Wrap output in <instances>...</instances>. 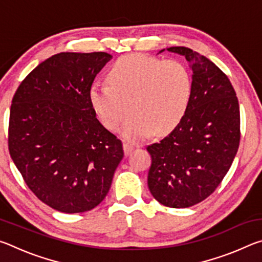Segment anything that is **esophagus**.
<instances>
[{
	"label": "esophagus",
	"mask_w": 262,
	"mask_h": 262,
	"mask_svg": "<svg viewBox=\"0 0 262 262\" xmlns=\"http://www.w3.org/2000/svg\"><path fill=\"white\" fill-rule=\"evenodd\" d=\"M122 147H123V152H125L126 156H128V155H129L133 150H134V145L130 144L129 142H125Z\"/></svg>",
	"instance_id": "esophagus-1"
}]
</instances>
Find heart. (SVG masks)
I'll use <instances>...</instances> for the list:
<instances>
[{
    "label": "heart",
    "instance_id": "b5f03b06",
    "mask_svg": "<svg viewBox=\"0 0 262 262\" xmlns=\"http://www.w3.org/2000/svg\"><path fill=\"white\" fill-rule=\"evenodd\" d=\"M110 85L96 83L89 100L97 117L108 129L120 128L129 141L152 134L166 135L183 120L193 94L189 68L179 60H163L143 54L119 59L107 75Z\"/></svg>",
    "mask_w": 262,
    "mask_h": 262
}]
</instances>
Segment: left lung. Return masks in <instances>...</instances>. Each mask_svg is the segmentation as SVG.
Listing matches in <instances>:
<instances>
[{
	"label": "left lung",
	"mask_w": 262,
	"mask_h": 262,
	"mask_svg": "<svg viewBox=\"0 0 262 262\" xmlns=\"http://www.w3.org/2000/svg\"><path fill=\"white\" fill-rule=\"evenodd\" d=\"M166 51L188 62L193 94L179 125L147 148L151 155L148 186L162 205L188 208L209 196L231 166L241 140L239 104L227 75L214 62L187 47Z\"/></svg>",
	"instance_id": "1"
}]
</instances>
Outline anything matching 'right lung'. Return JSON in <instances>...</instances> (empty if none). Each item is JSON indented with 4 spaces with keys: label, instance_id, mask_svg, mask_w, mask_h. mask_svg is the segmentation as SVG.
Wrapping results in <instances>:
<instances>
[{
    "label": "right lung",
    "instance_id": "1",
    "mask_svg": "<svg viewBox=\"0 0 262 262\" xmlns=\"http://www.w3.org/2000/svg\"><path fill=\"white\" fill-rule=\"evenodd\" d=\"M112 59L62 52L38 64L12 99L9 152L26 185L66 214L104 200L123 157L122 143L96 118L89 90Z\"/></svg>",
    "mask_w": 262,
    "mask_h": 262
}]
</instances>
